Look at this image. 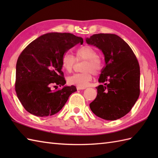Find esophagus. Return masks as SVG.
Wrapping results in <instances>:
<instances>
[{"mask_svg":"<svg viewBox=\"0 0 158 158\" xmlns=\"http://www.w3.org/2000/svg\"><path fill=\"white\" fill-rule=\"evenodd\" d=\"M86 88V87H81V86H77V89L78 90H81V89H84Z\"/></svg>","mask_w":158,"mask_h":158,"instance_id":"1","label":"esophagus"}]
</instances>
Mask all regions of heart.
I'll return each instance as SVG.
<instances>
[{
    "label": "heart",
    "instance_id": "b5f03b06",
    "mask_svg": "<svg viewBox=\"0 0 158 158\" xmlns=\"http://www.w3.org/2000/svg\"><path fill=\"white\" fill-rule=\"evenodd\" d=\"M85 60L82 65L83 72L75 73L68 77V82L71 85L85 87L92 81L93 74L98 75L102 72L103 64L98 56L96 50L89 45H83L76 50L75 58L67 52L62 58V67L66 72H71L77 61Z\"/></svg>",
    "mask_w": 158,
    "mask_h": 158
}]
</instances>
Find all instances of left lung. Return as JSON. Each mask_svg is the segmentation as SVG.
Wrapping results in <instances>:
<instances>
[{"label":"left lung","instance_id":"obj_1","mask_svg":"<svg viewBox=\"0 0 158 158\" xmlns=\"http://www.w3.org/2000/svg\"><path fill=\"white\" fill-rule=\"evenodd\" d=\"M88 44L97 47L105 56V66L96 87L97 96L89 104L100 118L116 120L128 113L140 95V66L132 49L114 34L93 35Z\"/></svg>","mask_w":158,"mask_h":158}]
</instances>
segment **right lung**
<instances>
[{
	"label": "right lung",
	"instance_id": "add662e5",
	"mask_svg": "<svg viewBox=\"0 0 158 158\" xmlns=\"http://www.w3.org/2000/svg\"><path fill=\"white\" fill-rule=\"evenodd\" d=\"M83 39L71 33H47L31 42L23 50L16 64L15 89L24 109L37 117L58 113L75 86H64L52 91V86L66 83L62 71L63 55Z\"/></svg>",
	"mask_w": 158,
	"mask_h": 158
}]
</instances>
